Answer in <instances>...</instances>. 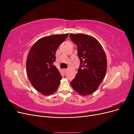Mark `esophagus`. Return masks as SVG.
Here are the masks:
<instances>
[{
  "label": "esophagus",
  "mask_w": 134,
  "mask_h": 134,
  "mask_svg": "<svg viewBox=\"0 0 134 134\" xmlns=\"http://www.w3.org/2000/svg\"><path fill=\"white\" fill-rule=\"evenodd\" d=\"M63 70V72H64V73H66V72H68L69 71V69H64Z\"/></svg>",
  "instance_id": "34e87169"
}]
</instances>
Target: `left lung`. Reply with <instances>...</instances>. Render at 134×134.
I'll list each match as a JSON object with an SVG mask.
<instances>
[{
    "instance_id": "8db88e82",
    "label": "left lung",
    "mask_w": 134,
    "mask_h": 134,
    "mask_svg": "<svg viewBox=\"0 0 134 134\" xmlns=\"http://www.w3.org/2000/svg\"><path fill=\"white\" fill-rule=\"evenodd\" d=\"M69 36L78 47L80 63L78 72L70 84L79 94L90 95L97 90L106 75V54L98 40L90 35L70 34Z\"/></svg>"
}]
</instances>
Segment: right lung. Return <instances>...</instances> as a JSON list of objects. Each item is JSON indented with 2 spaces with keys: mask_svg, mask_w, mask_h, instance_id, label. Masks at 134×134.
I'll use <instances>...</instances> for the list:
<instances>
[{
  "mask_svg": "<svg viewBox=\"0 0 134 134\" xmlns=\"http://www.w3.org/2000/svg\"><path fill=\"white\" fill-rule=\"evenodd\" d=\"M68 34L46 36L39 39L30 50L26 61L27 73L31 84L43 95L57 90L62 77L53 63L60 44Z\"/></svg>",
  "mask_w": 134,
  "mask_h": 134,
  "instance_id": "1",
  "label": "right lung"
}]
</instances>
